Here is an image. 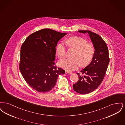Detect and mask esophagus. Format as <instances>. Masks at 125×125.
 I'll return each instance as SVG.
<instances>
[{
  "label": "esophagus",
  "mask_w": 125,
  "mask_h": 125,
  "mask_svg": "<svg viewBox=\"0 0 125 125\" xmlns=\"http://www.w3.org/2000/svg\"><path fill=\"white\" fill-rule=\"evenodd\" d=\"M65 74H71L72 73L71 72L68 71H65Z\"/></svg>",
  "instance_id": "obj_1"
}]
</instances>
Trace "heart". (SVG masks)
<instances>
[{
  "label": "heart",
  "instance_id": "obj_1",
  "mask_svg": "<svg viewBox=\"0 0 125 125\" xmlns=\"http://www.w3.org/2000/svg\"><path fill=\"white\" fill-rule=\"evenodd\" d=\"M83 38L74 36L70 38L66 42L68 47L75 50L73 59H66L61 60L60 66L67 71L75 70L81 65L88 64L92 60L94 55V50L89 44ZM56 53L60 59L65 56L66 48L63 43H60L56 48Z\"/></svg>",
  "mask_w": 125,
  "mask_h": 125
}]
</instances>
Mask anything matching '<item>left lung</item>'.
Here are the masks:
<instances>
[{
  "label": "left lung",
  "mask_w": 125,
  "mask_h": 125,
  "mask_svg": "<svg viewBox=\"0 0 125 125\" xmlns=\"http://www.w3.org/2000/svg\"><path fill=\"white\" fill-rule=\"evenodd\" d=\"M88 34L95 49L94 55L89 65L82 70L77 82L73 85L75 91L87 94L94 91L100 85L105 76L110 59L107 44L101 36L89 30H79Z\"/></svg>",
  "instance_id": "left-lung-1"
}]
</instances>
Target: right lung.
I'll return each instance as SVG.
<instances>
[{"mask_svg": "<svg viewBox=\"0 0 125 125\" xmlns=\"http://www.w3.org/2000/svg\"><path fill=\"white\" fill-rule=\"evenodd\" d=\"M67 34L44 29L29 36L21 48L20 70L26 82L39 92H46L55 86L58 78L65 71L55 66L56 47Z\"/></svg>", "mask_w": 125, "mask_h": 125, "instance_id": "right-lung-1", "label": "right lung"}]
</instances>
